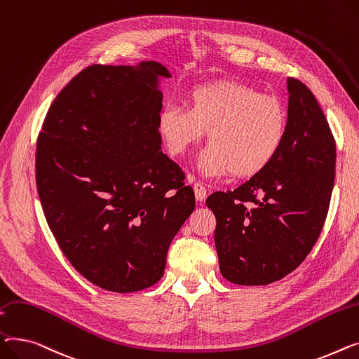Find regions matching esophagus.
Returning <instances> with one entry per match:
<instances>
[{
  "label": "esophagus",
  "instance_id": "esophagus-1",
  "mask_svg": "<svg viewBox=\"0 0 359 359\" xmlns=\"http://www.w3.org/2000/svg\"><path fill=\"white\" fill-rule=\"evenodd\" d=\"M193 188H194L196 200H197V201H203V200L205 198V194H207V191H205V187H204L201 182H194Z\"/></svg>",
  "mask_w": 359,
  "mask_h": 359
}]
</instances>
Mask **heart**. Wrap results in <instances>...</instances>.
I'll return each instance as SVG.
<instances>
[{"instance_id": "obj_1", "label": "heart", "mask_w": 359, "mask_h": 359, "mask_svg": "<svg viewBox=\"0 0 359 359\" xmlns=\"http://www.w3.org/2000/svg\"><path fill=\"white\" fill-rule=\"evenodd\" d=\"M288 130L283 102L238 81L203 83L187 94V107L166 104L158 133L172 156L184 155L207 132L210 146L197 161L204 175L249 178L280 154Z\"/></svg>"}]
</instances>
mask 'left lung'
<instances>
[{
    "label": "left lung",
    "instance_id": "1",
    "mask_svg": "<svg viewBox=\"0 0 359 359\" xmlns=\"http://www.w3.org/2000/svg\"><path fill=\"white\" fill-rule=\"evenodd\" d=\"M288 130L280 154L233 191L205 200L216 216L222 276L266 285L296 269L323 229L334 181L336 144L320 105L287 78Z\"/></svg>",
    "mask_w": 359,
    "mask_h": 359
}]
</instances>
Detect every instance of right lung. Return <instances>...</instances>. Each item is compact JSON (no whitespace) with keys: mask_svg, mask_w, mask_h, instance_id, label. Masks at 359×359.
Segmentation results:
<instances>
[{"mask_svg":"<svg viewBox=\"0 0 359 359\" xmlns=\"http://www.w3.org/2000/svg\"><path fill=\"white\" fill-rule=\"evenodd\" d=\"M159 62L93 65L53 100L36 147V184L52 233L93 284L132 292L158 283L194 191L162 151Z\"/></svg>","mask_w":359,"mask_h":359,"instance_id":"obj_1","label":"right lung"}]
</instances>
